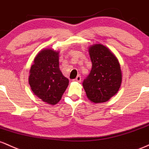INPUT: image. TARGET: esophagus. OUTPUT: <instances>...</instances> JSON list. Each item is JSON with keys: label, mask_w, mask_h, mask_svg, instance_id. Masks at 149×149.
Returning a JSON list of instances; mask_svg holds the SVG:
<instances>
[{"label": "esophagus", "mask_w": 149, "mask_h": 149, "mask_svg": "<svg viewBox=\"0 0 149 149\" xmlns=\"http://www.w3.org/2000/svg\"><path fill=\"white\" fill-rule=\"evenodd\" d=\"M81 76H80V75H78V76H77V77L74 79V81H77V82H81Z\"/></svg>", "instance_id": "esophagus-1"}]
</instances>
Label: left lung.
<instances>
[{"label":"left lung","mask_w":149,"mask_h":149,"mask_svg":"<svg viewBox=\"0 0 149 149\" xmlns=\"http://www.w3.org/2000/svg\"><path fill=\"white\" fill-rule=\"evenodd\" d=\"M92 67L83 81L86 96L93 103H103L118 91L122 82L121 70L118 59L101 44L89 48Z\"/></svg>","instance_id":"8db88e82"}]
</instances>
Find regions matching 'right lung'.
Returning <instances> with one entry per match:
<instances>
[{
	"mask_svg": "<svg viewBox=\"0 0 149 149\" xmlns=\"http://www.w3.org/2000/svg\"><path fill=\"white\" fill-rule=\"evenodd\" d=\"M58 53L44 49L35 58L31 67L29 83L31 90L40 99L55 105L61 99L69 84L59 68Z\"/></svg>",
	"mask_w": 149,
	"mask_h": 149,
	"instance_id": "right-lung-1",
	"label": "right lung"
}]
</instances>
